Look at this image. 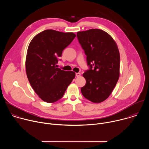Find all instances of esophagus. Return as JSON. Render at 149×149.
I'll return each instance as SVG.
<instances>
[{
    "label": "esophagus",
    "instance_id": "esophagus-1",
    "mask_svg": "<svg viewBox=\"0 0 149 149\" xmlns=\"http://www.w3.org/2000/svg\"><path fill=\"white\" fill-rule=\"evenodd\" d=\"M75 75H76V76H77V77H79V76L81 75V73H79V72H77V73H76V74H75Z\"/></svg>",
    "mask_w": 149,
    "mask_h": 149
}]
</instances>
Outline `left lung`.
Here are the masks:
<instances>
[{"instance_id": "obj_1", "label": "left lung", "mask_w": 149, "mask_h": 149, "mask_svg": "<svg viewBox=\"0 0 149 149\" xmlns=\"http://www.w3.org/2000/svg\"><path fill=\"white\" fill-rule=\"evenodd\" d=\"M77 37L90 67L82 75L86 84L81 89L82 94L93 102L100 103L111 94L120 77L117 45L110 35L99 29L78 32Z\"/></svg>"}]
</instances>
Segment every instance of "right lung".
I'll return each mask as SVG.
<instances>
[{"label": "right lung", "mask_w": 149, "mask_h": 149, "mask_svg": "<svg viewBox=\"0 0 149 149\" xmlns=\"http://www.w3.org/2000/svg\"><path fill=\"white\" fill-rule=\"evenodd\" d=\"M76 36L73 32L47 29L35 36L29 45L25 67L28 79L38 97L46 102L61 99L75 73L58 68V59Z\"/></svg>", "instance_id": "1"}]
</instances>
